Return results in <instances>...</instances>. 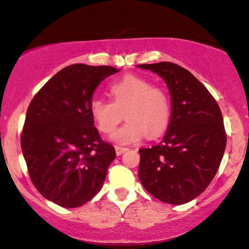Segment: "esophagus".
Wrapping results in <instances>:
<instances>
[{
    "instance_id": "esophagus-1",
    "label": "esophagus",
    "mask_w": 249,
    "mask_h": 249,
    "mask_svg": "<svg viewBox=\"0 0 249 249\" xmlns=\"http://www.w3.org/2000/svg\"><path fill=\"white\" fill-rule=\"evenodd\" d=\"M126 151V148H122V146H116V154L117 156H120L123 153Z\"/></svg>"
}]
</instances>
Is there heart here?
<instances>
[{
    "label": "heart",
    "instance_id": "obj_1",
    "mask_svg": "<svg viewBox=\"0 0 249 249\" xmlns=\"http://www.w3.org/2000/svg\"><path fill=\"white\" fill-rule=\"evenodd\" d=\"M109 95L112 101L93 99L89 111L95 126L105 135L116 130L125 113L127 123L111 137L117 144H135L148 135L158 137L168 126L171 117L168 95L150 81L129 75L109 86Z\"/></svg>",
    "mask_w": 249,
    "mask_h": 249
}]
</instances>
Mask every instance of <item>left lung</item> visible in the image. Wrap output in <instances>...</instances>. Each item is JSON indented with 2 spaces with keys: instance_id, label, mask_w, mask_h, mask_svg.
<instances>
[{
  "instance_id": "left-lung-1",
  "label": "left lung",
  "mask_w": 249,
  "mask_h": 249,
  "mask_svg": "<svg viewBox=\"0 0 249 249\" xmlns=\"http://www.w3.org/2000/svg\"><path fill=\"white\" fill-rule=\"evenodd\" d=\"M166 82L172 116L163 141L140 149L138 177L163 203L180 205L197 198L213 181L227 144L223 117L210 91L190 71L171 62L137 65Z\"/></svg>"
}]
</instances>
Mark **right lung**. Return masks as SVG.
Returning a JSON list of instances; mask_svg holds the SVG:
<instances>
[{
  "label": "right lung",
  "mask_w": 249,
  "mask_h": 249,
  "mask_svg": "<svg viewBox=\"0 0 249 249\" xmlns=\"http://www.w3.org/2000/svg\"><path fill=\"white\" fill-rule=\"evenodd\" d=\"M119 69L72 64L44 85L28 106L21 149L31 180L46 199L77 208L103 187L116 150L90 116L94 90Z\"/></svg>",
  "instance_id": "add662e5"
}]
</instances>
